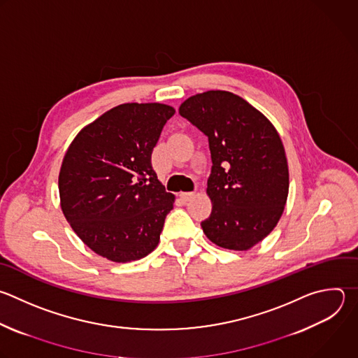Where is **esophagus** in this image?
<instances>
[{
  "instance_id": "34e87169",
  "label": "esophagus",
  "mask_w": 358,
  "mask_h": 358,
  "mask_svg": "<svg viewBox=\"0 0 358 358\" xmlns=\"http://www.w3.org/2000/svg\"><path fill=\"white\" fill-rule=\"evenodd\" d=\"M180 196H181V199H182V201L188 202V201H191V199L195 196V194H194V192H181V194H180Z\"/></svg>"
}]
</instances>
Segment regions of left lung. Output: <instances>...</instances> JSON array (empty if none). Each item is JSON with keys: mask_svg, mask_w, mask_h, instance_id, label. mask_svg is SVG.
I'll list each match as a JSON object with an SVG mask.
<instances>
[{"mask_svg": "<svg viewBox=\"0 0 358 358\" xmlns=\"http://www.w3.org/2000/svg\"><path fill=\"white\" fill-rule=\"evenodd\" d=\"M180 115L208 136L212 170L206 194L212 212L201 222L219 248L243 252L277 226L289 188L281 138L268 119L242 96L206 91L185 99Z\"/></svg>", "mask_w": 358, "mask_h": 358, "instance_id": "8db88e82", "label": "left lung"}]
</instances>
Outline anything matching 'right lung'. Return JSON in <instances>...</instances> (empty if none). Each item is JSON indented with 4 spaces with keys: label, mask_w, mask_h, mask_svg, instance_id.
I'll list each match as a JSON object with an SVG mask.
<instances>
[{
    "label": "right lung",
    "mask_w": 358,
    "mask_h": 358,
    "mask_svg": "<svg viewBox=\"0 0 358 358\" xmlns=\"http://www.w3.org/2000/svg\"><path fill=\"white\" fill-rule=\"evenodd\" d=\"M174 113L159 102L117 105L69 146L59 174L60 206L98 256L128 263L157 248L176 198L157 180L152 152Z\"/></svg>",
    "instance_id": "right-lung-1"
}]
</instances>
